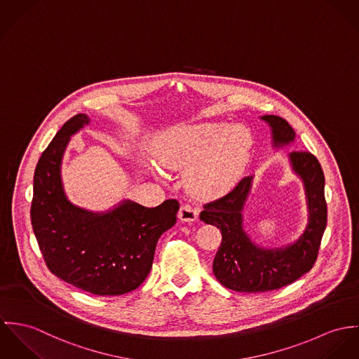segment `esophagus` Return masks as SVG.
Here are the masks:
<instances>
[{"instance_id": "obj_1", "label": "esophagus", "mask_w": 359, "mask_h": 359, "mask_svg": "<svg viewBox=\"0 0 359 359\" xmlns=\"http://www.w3.org/2000/svg\"><path fill=\"white\" fill-rule=\"evenodd\" d=\"M198 213L199 210L197 208H193L190 205H182L179 209V219H180V222L191 223V222L197 220Z\"/></svg>"}]
</instances>
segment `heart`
<instances>
[{
	"instance_id": "heart-1",
	"label": "heart",
	"mask_w": 359,
	"mask_h": 359,
	"mask_svg": "<svg viewBox=\"0 0 359 359\" xmlns=\"http://www.w3.org/2000/svg\"><path fill=\"white\" fill-rule=\"evenodd\" d=\"M252 137L243 125L227 122L180 123L161 130L150 151L161 169L183 172L187 191L198 198L227 193L238 182ZM156 177L160 169L149 165Z\"/></svg>"
}]
</instances>
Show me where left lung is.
<instances>
[{"instance_id":"obj_1","label":"left lung","mask_w":359,"mask_h":359,"mask_svg":"<svg viewBox=\"0 0 359 359\" xmlns=\"http://www.w3.org/2000/svg\"><path fill=\"white\" fill-rule=\"evenodd\" d=\"M271 128V144L282 149L294 142L296 132L278 116H263ZM290 168L304 186L309 219L303 234L280 248H263L243 229V208L253 186V176L243 177L223 198L203 206L199 217L222 231V243L213 259V274L226 287L259 293L279 289L311 270L326 227L325 176L318 160L306 151L287 154Z\"/></svg>"}]
</instances>
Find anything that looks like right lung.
Segmentation results:
<instances>
[{
  "mask_svg": "<svg viewBox=\"0 0 359 359\" xmlns=\"http://www.w3.org/2000/svg\"><path fill=\"white\" fill-rule=\"evenodd\" d=\"M90 122L67 121L45 149L34 172L32 224L43 260L57 278L97 296H118L149 276L157 242L175 226L176 199L156 208L123 199L106 212L72 203L63 189L62 160L70 137Z\"/></svg>",
  "mask_w": 359,
  "mask_h": 359,
  "instance_id": "add662e5",
  "label": "right lung"
}]
</instances>
